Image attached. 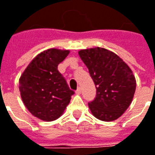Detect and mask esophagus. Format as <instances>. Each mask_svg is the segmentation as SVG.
I'll return each instance as SVG.
<instances>
[{"instance_id":"esophagus-1","label":"esophagus","mask_w":155,"mask_h":155,"mask_svg":"<svg viewBox=\"0 0 155 155\" xmlns=\"http://www.w3.org/2000/svg\"><path fill=\"white\" fill-rule=\"evenodd\" d=\"M75 92H76V94H81V87H79Z\"/></svg>"}]
</instances>
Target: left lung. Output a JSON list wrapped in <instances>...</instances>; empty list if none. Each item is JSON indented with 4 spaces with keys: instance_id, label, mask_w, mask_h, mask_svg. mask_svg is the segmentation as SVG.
Instances as JSON below:
<instances>
[{
    "instance_id": "1",
    "label": "left lung",
    "mask_w": 155,
    "mask_h": 155,
    "mask_svg": "<svg viewBox=\"0 0 155 155\" xmlns=\"http://www.w3.org/2000/svg\"><path fill=\"white\" fill-rule=\"evenodd\" d=\"M86 64L97 89L90 104L92 115L103 121H114L129 108L135 94V75L121 58L103 47L78 51Z\"/></svg>"
}]
</instances>
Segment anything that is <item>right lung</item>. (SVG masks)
I'll return each mask as SVG.
<instances>
[{
    "instance_id": "add662e5",
    "label": "right lung",
    "mask_w": 155,
    "mask_h": 155,
    "mask_svg": "<svg viewBox=\"0 0 155 155\" xmlns=\"http://www.w3.org/2000/svg\"><path fill=\"white\" fill-rule=\"evenodd\" d=\"M69 50L50 48L34 58L19 78L20 96L35 117L53 121L64 114L74 91L58 70Z\"/></svg>"
}]
</instances>
